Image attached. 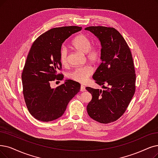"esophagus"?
Returning a JSON list of instances; mask_svg holds the SVG:
<instances>
[{
  "mask_svg": "<svg viewBox=\"0 0 158 158\" xmlns=\"http://www.w3.org/2000/svg\"><path fill=\"white\" fill-rule=\"evenodd\" d=\"M86 89H85V87H84V85H81V87H80V91H81V92H84V91H85Z\"/></svg>",
  "mask_w": 158,
  "mask_h": 158,
  "instance_id": "obj_1",
  "label": "esophagus"
}]
</instances>
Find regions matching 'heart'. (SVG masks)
<instances>
[{
  "instance_id": "b5f03b06",
  "label": "heart",
  "mask_w": 158,
  "mask_h": 158,
  "mask_svg": "<svg viewBox=\"0 0 158 158\" xmlns=\"http://www.w3.org/2000/svg\"><path fill=\"white\" fill-rule=\"evenodd\" d=\"M91 40L84 34H79L72 41L73 47L78 51L85 54L87 60L92 64H97L101 58V50L98 45H91ZM60 60L63 65H67L68 62V50L63 46L60 50ZM93 71L89 65L75 68L69 73L68 78L77 82L84 84L88 80Z\"/></svg>"
}]
</instances>
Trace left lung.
Segmentation results:
<instances>
[{"instance_id": "8db88e82", "label": "left lung", "mask_w": 158, "mask_h": 158, "mask_svg": "<svg viewBox=\"0 0 158 158\" xmlns=\"http://www.w3.org/2000/svg\"><path fill=\"white\" fill-rule=\"evenodd\" d=\"M85 30L90 31L100 41L102 61L93 78L105 89L86 87L93 97L87 106V113L100 123H110L124 114L135 93L133 58L128 44L114 28L98 26Z\"/></svg>"}]
</instances>
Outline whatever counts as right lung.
Segmentation results:
<instances>
[{
  "label": "right lung",
  "mask_w": 158,
  "mask_h": 158,
  "mask_svg": "<svg viewBox=\"0 0 158 158\" xmlns=\"http://www.w3.org/2000/svg\"><path fill=\"white\" fill-rule=\"evenodd\" d=\"M81 27L54 28L39 36L33 43L22 73L23 96L27 108L35 118L43 122L61 117L68 103L80 90V84L67 80L55 88L50 83L61 80L60 50L62 43Z\"/></svg>",
  "instance_id": "obj_1"
}]
</instances>
